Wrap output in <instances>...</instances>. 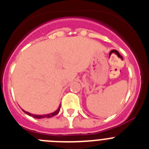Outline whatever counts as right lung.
Segmentation results:
<instances>
[{"label":"right lung","mask_w":149,"mask_h":149,"mask_svg":"<svg viewBox=\"0 0 149 149\" xmlns=\"http://www.w3.org/2000/svg\"><path fill=\"white\" fill-rule=\"evenodd\" d=\"M60 106H59L58 109H57V111H54V112H53V113H49V114H45V115L32 114V113H29V112H27V111H24V110H23V111H24V112L25 113H27V115H29V116H33V118H36V119H44V118H51V117H52V116H56V115H57V113H59V111H60Z\"/></svg>","instance_id":"obj_1"}]
</instances>
